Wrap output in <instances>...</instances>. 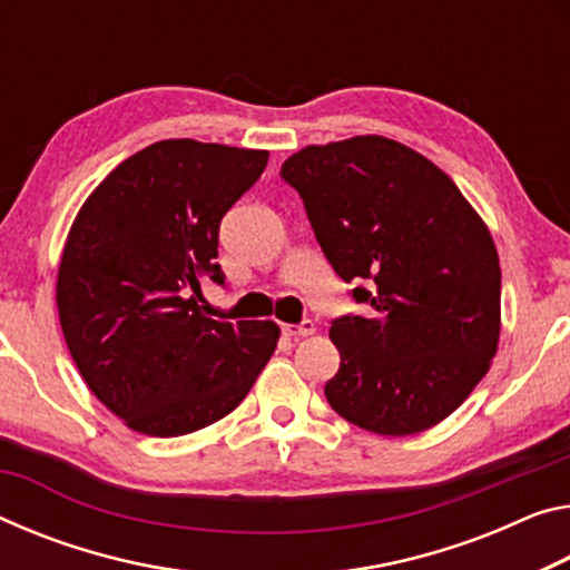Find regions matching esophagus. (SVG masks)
Listing matches in <instances>:
<instances>
[{
	"instance_id": "1",
	"label": "esophagus",
	"mask_w": 570,
	"mask_h": 570,
	"mask_svg": "<svg viewBox=\"0 0 570 570\" xmlns=\"http://www.w3.org/2000/svg\"><path fill=\"white\" fill-rule=\"evenodd\" d=\"M284 334L286 337H309V334H314V322L312 320H304L302 324H284Z\"/></svg>"
}]
</instances>
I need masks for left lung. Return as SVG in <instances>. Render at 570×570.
Instances as JSON below:
<instances>
[{
    "label": "left lung",
    "mask_w": 570,
    "mask_h": 570,
    "mask_svg": "<svg viewBox=\"0 0 570 570\" xmlns=\"http://www.w3.org/2000/svg\"><path fill=\"white\" fill-rule=\"evenodd\" d=\"M314 236L367 317L332 322L337 375L324 395L381 436L436 426L487 375L500 342L492 233L431 159L365 134L312 144L282 165Z\"/></svg>",
    "instance_id": "8db88e82"
}]
</instances>
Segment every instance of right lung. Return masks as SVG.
I'll list each match as a JSON object with an SVG mask.
<instances>
[{"instance_id": "right-lung-1", "label": "right lung", "mask_w": 570, "mask_h": 570, "mask_svg": "<svg viewBox=\"0 0 570 570\" xmlns=\"http://www.w3.org/2000/svg\"><path fill=\"white\" fill-rule=\"evenodd\" d=\"M268 151L165 139L124 159L80 207L60 256L62 337L90 391L126 426L185 436L246 399L278 342L276 322L207 317L223 284V215Z\"/></svg>"}]
</instances>
